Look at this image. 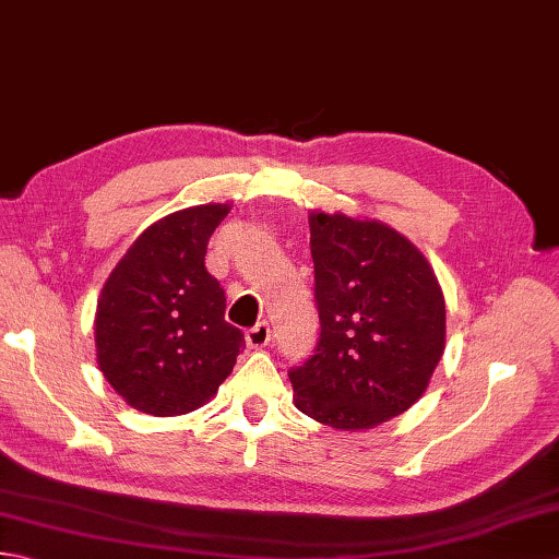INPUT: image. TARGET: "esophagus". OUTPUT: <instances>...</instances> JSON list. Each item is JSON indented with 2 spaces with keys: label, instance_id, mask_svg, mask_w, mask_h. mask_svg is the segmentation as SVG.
<instances>
[{
  "label": "esophagus",
  "instance_id": "1",
  "mask_svg": "<svg viewBox=\"0 0 559 559\" xmlns=\"http://www.w3.org/2000/svg\"><path fill=\"white\" fill-rule=\"evenodd\" d=\"M245 338L249 348H264L271 341V326L266 322H257L252 329H247Z\"/></svg>",
  "mask_w": 559,
  "mask_h": 559
}]
</instances>
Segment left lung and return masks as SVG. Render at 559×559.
<instances>
[{
	"label": "left lung",
	"mask_w": 559,
	"mask_h": 559,
	"mask_svg": "<svg viewBox=\"0 0 559 559\" xmlns=\"http://www.w3.org/2000/svg\"><path fill=\"white\" fill-rule=\"evenodd\" d=\"M319 341L290 367L295 406L336 430H370L423 396L444 353V295L411 240L377 221L312 213Z\"/></svg>",
	"instance_id": "obj_1"
}]
</instances>
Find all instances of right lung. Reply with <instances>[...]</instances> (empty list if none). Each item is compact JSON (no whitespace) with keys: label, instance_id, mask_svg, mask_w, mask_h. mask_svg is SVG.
Segmentation results:
<instances>
[{"label":"right lung","instance_id":"obj_1","mask_svg":"<svg viewBox=\"0 0 559 559\" xmlns=\"http://www.w3.org/2000/svg\"><path fill=\"white\" fill-rule=\"evenodd\" d=\"M228 204L175 211L127 249L103 286L96 348L105 379L129 406L158 418L216 396L245 348L225 322V293L204 264Z\"/></svg>","mask_w":559,"mask_h":559}]
</instances>
